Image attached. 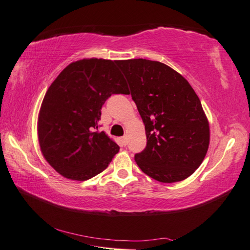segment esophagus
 Here are the masks:
<instances>
[{
	"mask_svg": "<svg viewBox=\"0 0 250 250\" xmlns=\"http://www.w3.org/2000/svg\"><path fill=\"white\" fill-rule=\"evenodd\" d=\"M120 142H121V144H122V146H125L126 144H128V141H126V136H124V137H121V140H120Z\"/></svg>",
	"mask_w": 250,
	"mask_h": 250,
	"instance_id": "1",
	"label": "esophagus"
}]
</instances>
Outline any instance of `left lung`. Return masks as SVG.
<instances>
[{"label": "left lung", "instance_id": "8db88e82", "mask_svg": "<svg viewBox=\"0 0 250 250\" xmlns=\"http://www.w3.org/2000/svg\"><path fill=\"white\" fill-rule=\"evenodd\" d=\"M131 97L145 125L147 145L134 160L160 183H176L192 175L209 145V125L190 83L164 63L119 60Z\"/></svg>", "mask_w": 250, "mask_h": 250}]
</instances>
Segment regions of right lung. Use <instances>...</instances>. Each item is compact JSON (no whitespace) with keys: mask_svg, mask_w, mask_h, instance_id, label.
Listing matches in <instances>:
<instances>
[{"mask_svg":"<svg viewBox=\"0 0 250 250\" xmlns=\"http://www.w3.org/2000/svg\"><path fill=\"white\" fill-rule=\"evenodd\" d=\"M117 61L83 59L68 64L42 103L37 135L46 161L65 178L87 180L103 172L119 146L99 132L101 109L128 87Z\"/></svg>","mask_w":250,"mask_h":250,"instance_id":"right-lung-1","label":"right lung"}]
</instances>
